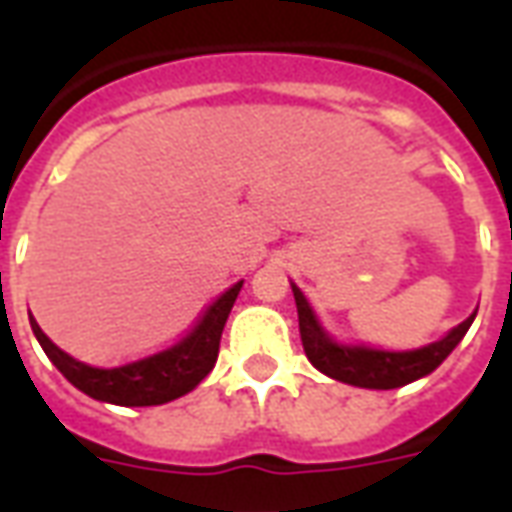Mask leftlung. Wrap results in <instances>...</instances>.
<instances>
[{"instance_id": "1", "label": "left lung", "mask_w": 512, "mask_h": 512, "mask_svg": "<svg viewBox=\"0 0 512 512\" xmlns=\"http://www.w3.org/2000/svg\"><path fill=\"white\" fill-rule=\"evenodd\" d=\"M296 310H299V332L304 343V354L323 376L343 381V384L362 386V389H397L411 381L430 376L436 367L455 351L463 334L469 332L477 310L458 326H452L436 343L411 348V351H389L365 343H343L323 329L321 318L315 315L307 296L296 282H290Z\"/></svg>"}]
</instances>
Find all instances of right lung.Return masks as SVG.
Segmentation results:
<instances>
[{
  "label": "right lung",
  "mask_w": 512,
  "mask_h": 512,
  "mask_svg": "<svg viewBox=\"0 0 512 512\" xmlns=\"http://www.w3.org/2000/svg\"><path fill=\"white\" fill-rule=\"evenodd\" d=\"M241 288H244V279L235 282L230 290H224L183 340L158 354L117 367H95L73 359L71 354H65L51 343L35 321H32V332L38 337L40 348L54 362V367L84 395L126 408L161 406L175 397L189 395L191 389L211 373L216 356H219L224 323L230 318V310H233Z\"/></svg>",
  "instance_id": "1"
}]
</instances>
